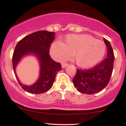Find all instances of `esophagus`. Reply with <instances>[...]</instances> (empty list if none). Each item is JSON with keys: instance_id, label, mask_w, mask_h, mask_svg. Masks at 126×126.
<instances>
[{"instance_id": "34e87169", "label": "esophagus", "mask_w": 126, "mask_h": 126, "mask_svg": "<svg viewBox=\"0 0 126 126\" xmlns=\"http://www.w3.org/2000/svg\"><path fill=\"white\" fill-rule=\"evenodd\" d=\"M68 65V63H63V64H62V66L63 68H66Z\"/></svg>"}]
</instances>
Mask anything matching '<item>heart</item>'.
I'll return each instance as SVG.
<instances>
[{
  "label": "heart",
  "mask_w": 126,
  "mask_h": 126,
  "mask_svg": "<svg viewBox=\"0 0 126 126\" xmlns=\"http://www.w3.org/2000/svg\"><path fill=\"white\" fill-rule=\"evenodd\" d=\"M105 52L104 42L88 35H68L63 42L56 41L51 47V54L55 60L63 61L73 56L75 63L82 68L98 64Z\"/></svg>",
  "instance_id": "obj_1"
}]
</instances>
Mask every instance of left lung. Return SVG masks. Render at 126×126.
Here are the masks:
<instances>
[{
    "mask_svg": "<svg viewBox=\"0 0 126 126\" xmlns=\"http://www.w3.org/2000/svg\"><path fill=\"white\" fill-rule=\"evenodd\" d=\"M107 48V58L92 69L77 70L73 83L77 90L83 94H91L101 91L108 85L113 71L114 54L110 42L104 39Z\"/></svg>",
    "mask_w": 126,
    "mask_h": 126,
    "instance_id": "obj_1",
    "label": "left lung"
}]
</instances>
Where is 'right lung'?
<instances>
[{
  "label": "right lung",
  "instance_id": "obj_1",
  "mask_svg": "<svg viewBox=\"0 0 126 126\" xmlns=\"http://www.w3.org/2000/svg\"><path fill=\"white\" fill-rule=\"evenodd\" d=\"M55 33L41 30L26 36L16 45L13 56V66L17 82L23 89L32 94L44 93L52 87L57 73L62 65L51 58L49 48L55 37ZM27 55H33L39 63V76L32 85L21 83L16 75V66L21 60Z\"/></svg>",
  "mask_w": 126,
  "mask_h": 126
}]
</instances>
